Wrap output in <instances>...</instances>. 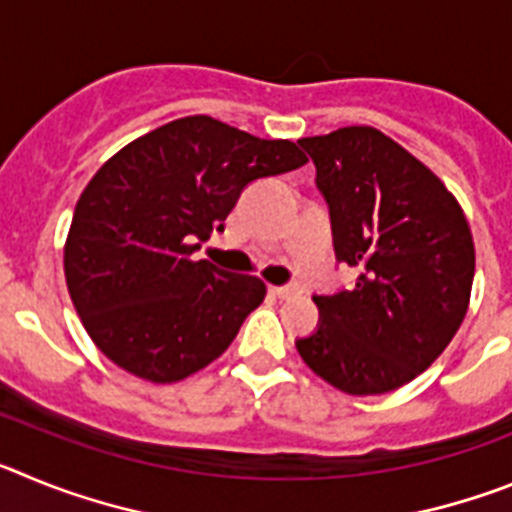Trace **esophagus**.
Returning a JSON list of instances; mask_svg holds the SVG:
<instances>
[{
  "instance_id": "obj_1",
  "label": "esophagus",
  "mask_w": 512,
  "mask_h": 512,
  "mask_svg": "<svg viewBox=\"0 0 512 512\" xmlns=\"http://www.w3.org/2000/svg\"><path fill=\"white\" fill-rule=\"evenodd\" d=\"M269 292L279 300H289V297H297L300 295V287L297 284H287V287H269Z\"/></svg>"
}]
</instances>
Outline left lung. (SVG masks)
Wrapping results in <instances>:
<instances>
[{
    "mask_svg": "<svg viewBox=\"0 0 512 512\" xmlns=\"http://www.w3.org/2000/svg\"><path fill=\"white\" fill-rule=\"evenodd\" d=\"M330 207L338 261L356 287L315 295L320 325L302 361L346 395L413 382L456 336L474 279L467 215L423 161L369 125L302 138Z\"/></svg>",
    "mask_w": 512,
    "mask_h": 512,
    "instance_id": "obj_1",
    "label": "left lung"
}]
</instances>
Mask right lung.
Masks as SVG:
<instances>
[{
  "mask_svg": "<svg viewBox=\"0 0 512 512\" xmlns=\"http://www.w3.org/2000/svg\"><path fill=\"white\" fill-rule=\"evenodd\" d=\"M307 161L207 115L171 120L107 158L76 202L63 274L94 346L153 384L182 382L233 343L266 284L192 253L253 179Z\"/></svg>",
  "mask_w": 512,
  "mask_h": 512,
  "instance_id": "obj_1",
  "label": "right lung"
}]
</instances>
